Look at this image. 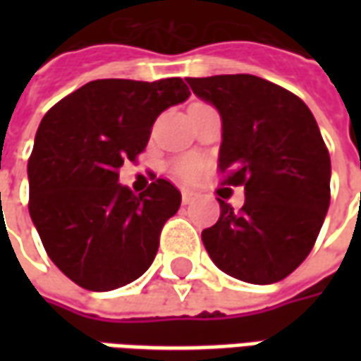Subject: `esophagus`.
<instances>
[{
    "label": "esophagus",
    "mask_w": 361,
    "mask_h": 361,
    "mask_svg": "<svg viewBox=\"0 0 361 361\" xmlns=\"http://www.w3.org/2000/svg\"><path fill=\"white\" fill-rule=\"evenodd\" d=\"M195 199H197V193H193V191H181V203L183 204L193 203Z\"/></svg>",
    "instance_id": "1"
}]
</instances>
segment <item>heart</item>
Returning a JSON list of instances; mask_svg holds the SVG:
<instances>
[{
  "label": "heart",
  "mask_w": 361,
  "mask_h": 361,
  "mask_svg": "<svg viewBox=\"0 0 361 361\" xmlns=\"http://www.w3.org/2000/svg\"><path fill=\"white\" fill-rule=\"evenodd\" d=\"M204 170V162L203 158L197 157V154H189V157L180 158L176 164H173V172L176 176H180L181 180H195L199 178Z\"/></svg>",
  "instance_id": "obj_1"
}]
</instances>
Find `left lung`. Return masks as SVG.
<instances>
[{
	"label": "left lung",
	"instance_id": "left-lung-1",
	"mask_svg": "<svg viewBox=\"0 0 361 361\" xmlns=\"http://www.w3.org/2000/svg\"><path fill=\"white\" fill-rule=\"evenodd\" d=\"M191 90L222 119L224 183L243 185L240 211L219 199L220 219L203 230L212 263L250 284L286 279L310 255L331 203V157L311 110L255 75L189 77Z\"/></svg>",
	"mask_w": 361,
	"mask_h": 361
}]
</instances>
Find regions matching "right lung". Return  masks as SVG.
<instances>
[{"label": "right lung", "mask_w": 361, "mask_h": 361, "mask_svg": "<svg viewBox=\"0 0 361 361\" xmlns=\"http://www.w3.org/2000/svg\"><path fill=\"white\" fill-rule=\"evenodd\" d=\"M189 94L180 77L98 79L40 121L28 160V211L48 257L75 284L108 292L152 265L181 193L157 180L135 195L118 172L145 150L154 119Z\"/></svg>", "instance_id": "obj_1"}]
</instances>
